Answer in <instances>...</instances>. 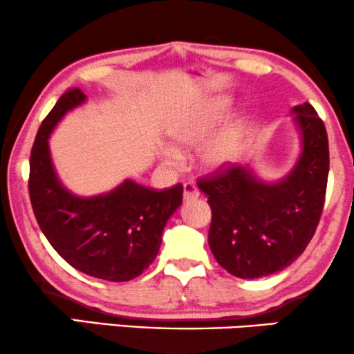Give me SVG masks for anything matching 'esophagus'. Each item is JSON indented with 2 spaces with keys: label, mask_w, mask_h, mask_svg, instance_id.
Returning <instances> with one entry per match:
<instances>
[{
  "label": "esophagus",
  "mask_w": 354,
  "mask_h": 354,
  "mask_svg": "<svg viewBox=\"0 0 354 354\" xmlns=\"http://www.w3.org/2000/svg\"><path fill=\"white\" fill-rule=\"evenodd\" d=\"M183 197H184V202H191V201H196L201 196V192L197 191V187L194 186L192 183H184V187H183Z\"/></svg>",
  "instance_id": "34e87169"
}]
</instances>
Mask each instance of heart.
<instances>
[{
	"label": "heart",
	"mask_w": 354,
	"mask_h": 354,
	"mask_svg": "<svg viewBox=\"0 0 354 354\" xmlns=\"http://www.w3.org/2000/svg\"><path fill=\"white\" fill-rule=\"evenodd\" d=\"M227 106V97H212L175 118L167 131L175 149H163L162 156L165 163L176 167L181 162L179 151L192 149L201 142L197 158L203 170L216 173L237 163L245 146V120L242 117L231 118L215 129Z\"/></svg>",
	"instance_id": "b5f03b06"
}]
</instances>
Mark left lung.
Wrapping results in <instances>:
<instances>
[{"label":"left lung","mask_w":354,"mask_h":354,"mask_svg":"<svg viewBox=\"0 0 354 354\" xmlns=\"http://www.w3.org/2000/svg\"><path fill=\"white\" fill-rule=\"evenodd\" d=\"M292 115L300 152L286 176L265 181L248 163L198 183L213 215L208 245L236 277H265L290 266L319 223L328 176L327 131L311 104L295 106Z\"/></svg>","instance_id":"left-lung-1"}]
</instances>
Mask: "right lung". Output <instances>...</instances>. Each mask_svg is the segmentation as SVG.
<instances>
[{"instance_id": "obj_1", "label": "right lung", "mask_w": 354, "mask_h": 354, "mask_svg": "<svg viewBox=\"0 0 354 354\" xmlns=\"http://www.w3.org/2000/svg\"><path fill=\"white\" fill-rule=\"evenodd\" d=\"M84 102V93L68 89L43 120L30 156V201L44 237L68 265L104 281L127 282L156 260L167 221L181 207L183 186L153 191L125 179L97 196L68 191L54 168L49 136Z\"/></svg>"}]
</instances>
